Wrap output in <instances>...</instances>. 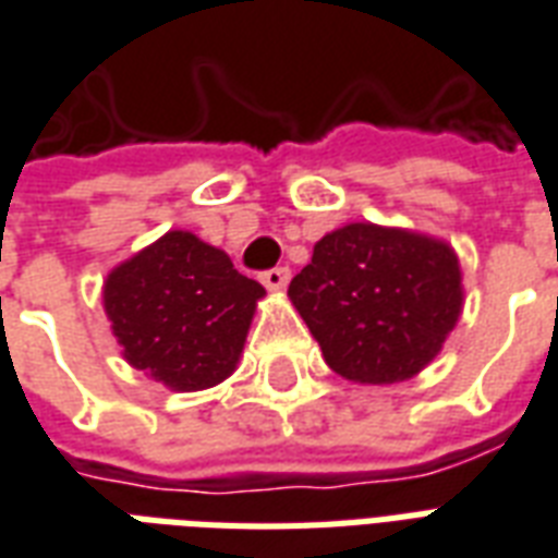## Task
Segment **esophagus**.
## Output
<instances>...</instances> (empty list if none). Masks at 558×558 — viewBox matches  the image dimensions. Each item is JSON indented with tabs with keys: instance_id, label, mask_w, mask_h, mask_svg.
I'll list each match as a JSON object with an SVG mask.
<instances>
[{
	"instance_id": "esophagus-1",
	"label": "esophagus",
	"mask_w": 558,
	"mask_h": 558,
	"mask_svg": "<svg viewBox=\"0 0 558 558\" xmlns=\"http://www.w3.org/2000/svg\"><path fill=\"white\" fill-rule=\"evenodd\" d=\"M291 279V270L288 267H270V270H264L262 282L264 288H270V291H282L284 284Z\"/></svg>"
}]
</instances>
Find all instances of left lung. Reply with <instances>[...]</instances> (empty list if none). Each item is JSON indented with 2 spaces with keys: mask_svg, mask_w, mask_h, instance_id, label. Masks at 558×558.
<instances>
[{
  "mask_svg": "<svg viewBox=\"0 0 558 558\" xmlns=\"http://www.w3.org/2000/svg\"><path fill=\"white\" fill-rule=\"evenodd\" d=\"M288 296L335 374L391 385L423 371L453 332L462 274L435 238L350 223L314 244Z\"/></svg>",
  "mask_w": 558,
  "mask_h": 558,
  "instance_id": "left-lung-1",
  "label": "left lung"
}]
</instances>
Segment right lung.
<instances>
[{
	"label": "right lung",
	"mask_w": 558,
	"mask_h": 558,
	"mask_svg": "<svg viewBox=\"0 0 558 558\" xmlns=\"http://www.w3.org/2000/svg\"><path fill=\"white\" fill-rule=\"evenodd\" d=\"M105 312L125 362L173 391L223 383L264 288L191 232H167L111 270Z\"/></svg>",
	"instance_id": "obj_1"
}]
</instances>
